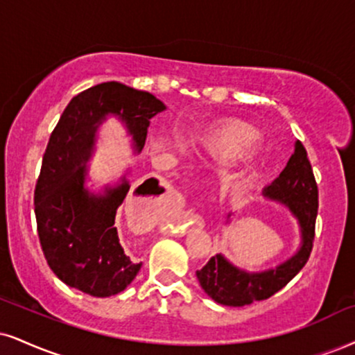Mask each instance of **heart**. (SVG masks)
I'll return each mask as SVG.
<instances>
[{
	"label": "heart",
	"mask_w": 355,
	"mask_h": 355,
	"mask_svg": "<svg viewBox=\"0 0 355 355\" xmlns=\"http://www.w3.org/2000/svg\"><path fill=\"white\" fill-rule=\"evenodd\" d=\"M260 143V135L250 125L227 123L204 139L205 150L218 161H234L252 151Z\"/></svg>",
	"instance_id": "b5f03b06"
}]
</instances>
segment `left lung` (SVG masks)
Segmentation results:
<instances>
[{
  "label": "left lung",
  "mask_w": 355,
  "mask_h": 355,
  "mask_svg": "<svg viewBox=\"0 0 355 355\" xmlns=\"http://www.w3.org/2000/svg\"><path fill=\"white\" fill-rule=\"evenodd\" d=\"M263 196L288 207L298 218L301 229L298 252L275 268L257 273L237 268L220 253L212 257L196 275L202 290L218 304L237 308L268 300L300 273L311 255L318 216V184L303 143H295L290 161L279 176L265 187ZM227 220L230 222V214Z\"/></svg>",
  "instance_id": "8db88e82"
}]
</instances>
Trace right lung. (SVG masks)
I'll list each match as a JSON object with an SVG mask.
<instances>
[{
	"mask_svg": "<svg viewBox=\"0 0 355 355\" xmlns=\"http://www.w3.org/2000/svg\"><path fill=\"white\" fill-rule=\"evenodd\" d=\"M163 110L166 105L150 92L103 82L76 95L60 115L42 157L34 211L44 257L67 286L107 298L123 291L141 268L126 255L115 227L118 207L130 191L128 179L123 176L120 184L94 194L85 187V164L107 115L118 116L139 153L150 120ZM148 181L135 194H155Z\"/></svg>",
	"mask_w": 355,
	"mask_h": 355,
	"instance_id": "right-lung-1",
	"label": "right lung"
}]
</instances>
